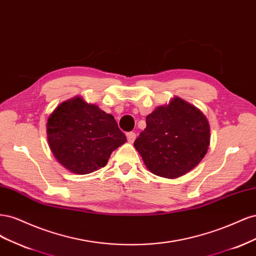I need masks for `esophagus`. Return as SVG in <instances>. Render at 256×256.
<instances>
[{
	"instance_id": "obj_1",
	"label": "esophagus",
	"mask_w": 256,
	"mask_h": 256,
	"mask_svg": "<svg viewBox=\"0 0 256 256\" xmlns=\"http://www.w3.org/2000/svg\"><path fill=\"white\" fill-rule=\"evenodd\" d=\"M136 134L134 132H128L127 134V140L129 143H134L136 140Z\"/></svg>"
}]
</instances>
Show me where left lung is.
<instances>
[{
    "instance_id": "obj_1",
    "label": "left lung",
    "mask_w": 256,
    "mask_h": 256,
    "mask_svg": "<svg viewBox=\"0 0 256 256\" xmlns=\"http://www.w3.org/2000/svg\"><path fill=\"white\" fill-rule=\"evenodd\" d=\"M210 129L205 115L180 98L146 116L136 150L154 175L180 177L196 166L207 152Z\"/></svg>"
}]
</instances>
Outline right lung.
<instances>
[{"label": "right lung", "mask_w": 256, "mask_h": 256, "mask_svg": "<svg viewBox=\"0 0 256 256\" xmlns=\"http://www.w3.org/2000/svg\"><path fill=\"white\" fill-rule=\"evenodd\" d=\"M49 146L62 166L76 174L104 168L126 136L111 114L80 97L60 104L47 122Z\"/></svg>", "instance_id": "add662e5"}]
</instances>
